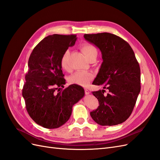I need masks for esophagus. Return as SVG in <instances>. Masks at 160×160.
Wrapping results in <instances>:
<instances>
[{"instance_id": "obj_1", "label": "esophagus", "mask_w": 160, "mask_h": 160, "mask_svg": "<svg viewBox=\"0 0 160 160\" xmlns=\"http://www.w3.org/2000/svg\"><path fill=\"white\" fill-rule=\"evenodd\" d=\"M85 93L86 95H89V94L90 93V91H89L88 89H85Z\"/></svg>"}]
</instances>
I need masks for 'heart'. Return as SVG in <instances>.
<instances>
[{
  "instance_id": "heart-1",
  "label": "heart",
  "mask_w": 160,
  "mask_h": 160,
  "mask_svg": "<svg viewBox=\"0 0 160 160\" xmlns=\"http://www.w3.org/2000/svg\"><path fill=\"white\" fill-rule=\"evenodd\" d=\"M81 49L84 55L88 60H89L93 57H97V55H98V50L92 45H83L81 46ZM69 52H70L69 49L66 50L61 58V67L62 69L65 71L69 69L68 59ZM92 79H93V75L91 72L85 71H78L70 77L69 81L72 84H76L80 86L86 87L89 85Z\"/></svg>"
}]
</instances>
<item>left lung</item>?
<instances>
[{"label":"left lung","instance_id":"1","mask_svg":"<svg viewBox=\"0 0 160 160\" xmlns=\"http://www.w3.org/2000/svg\"><path fill=\"white\" fill-rule=\"evenodd\" d=\"M84 38L98 47L103 62L93 84L103 89L93 91L98 108L90 113L100 125L122 123L132 114L141 89L140 68L129 43L109 32L85 34ZM105 88L109 91L104 95Z\"/></svg>","mask_w":160,"mask_h":160}]
</instances>
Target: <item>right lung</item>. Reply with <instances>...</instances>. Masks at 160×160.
Returning a JSON list of instances; mask_svg holds the SVG:
<instances>
[{"label": "right lung", "instance_id": "obj_1", "mask_svg": "<svg viewBox=\"0 0 160 160\" xmlns=\"http://www.w3.org/2000/svg\"><path fill=\"white\" fill-rule=\"evenodd\" d=\"M76 40L75 35H49L34 48L28 59L22 97L30 117L43 128L55 129L65 124L72 106L85 95L83 88L77 85L55 91L65 84L61 58Z\"/></svg>", "mask_w": 160, "mask_h": 160}]
</instances>
